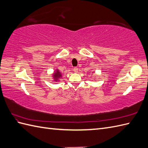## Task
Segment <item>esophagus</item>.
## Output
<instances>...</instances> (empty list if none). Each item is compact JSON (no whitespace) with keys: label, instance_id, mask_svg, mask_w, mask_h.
I'll return each mask as SVG.
<instances>
[{"label":"esophagus","instance_id":"obj_1","mask_svg":"<svg viewBox=\"0 0 148 148\" xmlns=\"http://www.w3.org/2000/svg\"><path fill=\"white\" fill-rule=\"evenodd\" d=\"M73 71H74V73H77V72H78V68L77 67H74L73 69Z\"/></svg>","mask_w":148,"mask_h":148}]
</instances>
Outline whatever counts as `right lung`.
Instances as JSON below:
<instances>
[{
	"label": "right lung",
	"mask_w": 148,
	"mask_h": 148,
	"mask_svg": "<svg viewBox=\"0 0 148 148\" xmlns=\"http://www.w3.org/2000/svg\"><path fill=\"white\" fill-rule=\"evenodd\" d=\"M53 77L54 79V81H57L58 79H60V77H62V74L60 73V72L59 71V70L57 69L56 71V72L53 73Z\"/></svg>",
	"instance_id": "right-lung-1"
}]
</instances>
